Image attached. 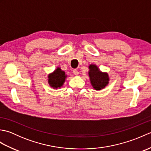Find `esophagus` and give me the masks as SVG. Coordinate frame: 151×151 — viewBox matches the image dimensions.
Instances as JSON below:
<instances>
[{"label":"esophagus","mask_w":151,"mask_h":151,"mask_svg":"<svg viewBox=\"0 0 151 151\" xmlns=\"http://www.w3.org/2000/svg\"><path fill=\"white\" fill-rule=\"evenodd\" d=\"M73 73H74V75H76V76H77V75H79V73H78V71L76 69H74L73 70Z\"/></svg>","instance_id":"34e87169"}]
</instances>
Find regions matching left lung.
<instances>
[{
    "instance_id": "8db88e82",
    "label": "left lung",
    "mask_w": 151,
    "mask_h": 151,
    "mask_svg": "<svg viewBox=\"0 0 151 151\" xmlns=\"http://www.w3.org/2000/svg\"><path fill=\"white\" fill-rule=\"evenodd\" d=\"M89 69L88 75L93 88L95 90H101L104 88L108 85L110 80L108 73L101 71L95 64L89 65Z\"/></svg>"
}]
</instances>
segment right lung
I'll list each match as a JSON object with an SVG mask.
<instances>
[{"label": "right lung", "instance_id": "add662e5", "mask_svg": "<svg viewBox=\"0 0 151 151\" xmlns=\"http://www.w3.org/2000/svg\"><path fill=\"white\" fill-rule=\"evenodd\" d=\"M67 75L64 71L60 69V67H57V69L53 73L49 74L48 76V82L51 87L54 89L60 88L63 86L65 81Z\"/></svg>", "mask_w": 151, "mask_h": 151}]
</instances>
